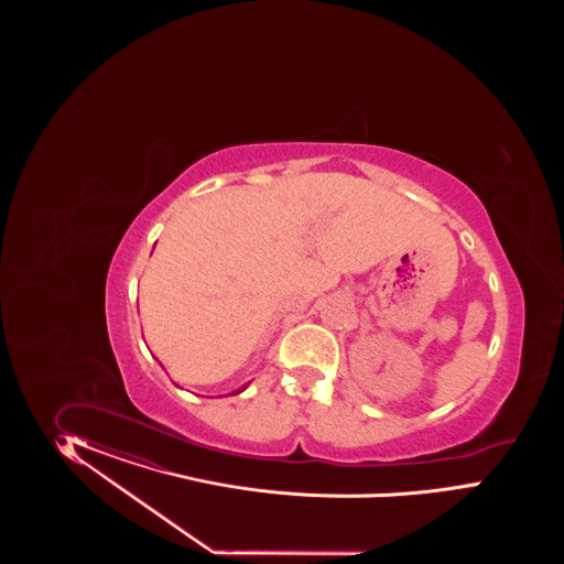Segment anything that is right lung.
Returning <instances> with one entry per match:
<instances>
[{"label":"right lung","instance_id":"right-lung-1","mask_svg":"<svg viewBox=\"0 0 564 564\" xmlns=\"http://www.w3.org/2000/svg\"><path fill=\"white\" fill-rule=\"evenodd\" d=\"M243 389H246V384H243V387H241V389H238V391H236V393H234V394L241 393V391H243Z\"/></svg>","mask_w":564,"mask_h":564}]
</instances>
